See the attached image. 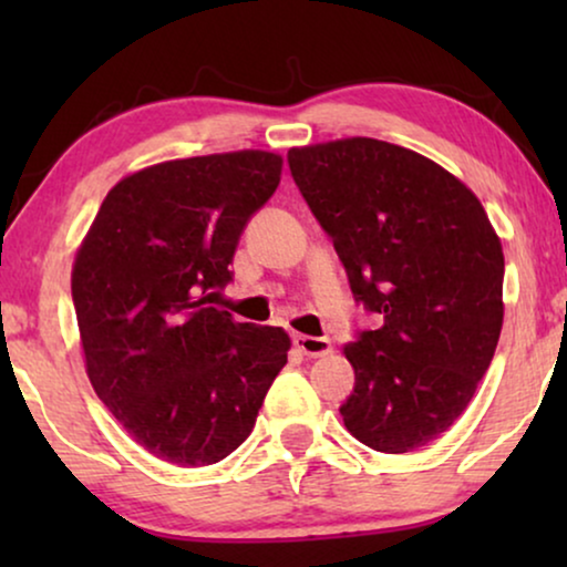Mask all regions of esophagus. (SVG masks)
Segmentation results:
<instances>
[{
    "label": "esophagus",
    "mask_w": 567,
    "mask_h": 567,
    "mask_svg": "<svg viewBox=\"0 0 567 567\" xmlns=\"http://www.w3.org/2000/svg\"><path fill=\"white\" fill-rule=\"evenodd\" d=\"M293 346H297L305 355H309V359H320V355L332 353V343H330L328 338L301 336V332H297V336H293Z\"/></svg>",
    "instance_id": "34e87169"
}]
</instances>
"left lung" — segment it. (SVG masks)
I'll return each instance as SVG.
<instances>
[{
	"label": "left lung",
	"mask_w": 567,
	"mask_h": 567,
	"mask_svg": "<svg viewBox=\"0 0 567 567\" xmlns=\"http://www.w3.org/2000/svg\"><path fill=\"white\" fill-rule=\"evenodd\" d=\"M301 196L332 237L353 297L382 317L343 346L346 429L384 454L439 439L467 410L503 328V247L483 204L436 162L351 136L293 146Z\"/></svg>",
	"instance_id": "left-lung-1"
}]
</instances>
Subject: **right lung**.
Here are the masks:
<instances>
[{
  "label": "right lung",
  "mask_w": 567,
  "mask_h": 567,
  "mask_svg": "<svg viewBox=\"0 0 567 567\" xmlns=\"http://www.w3.org/2000/svg\"><path fill=\"white\" fill-rule=\"evenodd\" d=\"M281 167L262 150L144 167L107 190L76 247L72 299L92 390L138 446L177 467L235 452L286 367L284 328L208 307Z\"/></svg>",
  "instance_id": "1"
}]
</instances>
